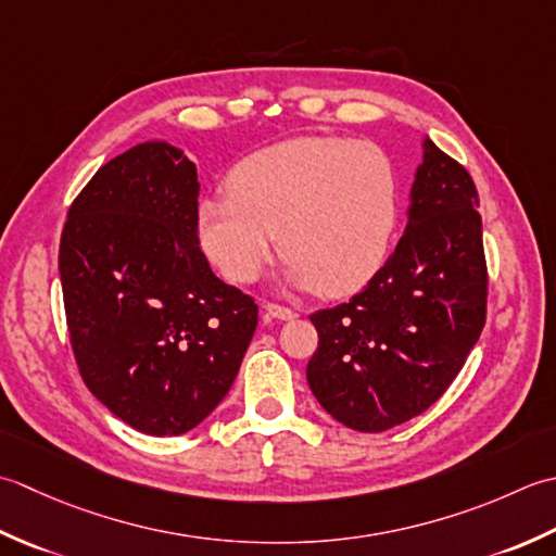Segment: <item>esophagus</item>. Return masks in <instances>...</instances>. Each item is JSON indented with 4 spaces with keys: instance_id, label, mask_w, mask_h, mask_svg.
<instances>
[{
    "instance_id": "esophagus-1",
    "label": "esophagus",
    "mask_w": 556,
    "mask_h": 556,
    "mask_svg": "<svg viewBox=\"0 0 556 556\" xmlns=\"http://www.w3.org/2000/svg\"><path fill=\"white\" fill-rule=\"evenodd\" d=\"M266 314H270V316H276V319H280V321H288V319H294V309H290V307H286V304H278V302H268L266 304Z\"/></svg>"
}]
</instances>
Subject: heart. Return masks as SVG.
I'll return each instance as SVG.
<instances>
[{"instance_id": "b5f03b06", "label": "heart", "mask_w": 556, "mask_h": 556, "mask_svg": "<svg viewBox=\"0 0 556 556\" xmlns=\"http://www.w3.org/2000/svg\"><path fill=\"white\" fill-rule=\"evenodd\" d=\"M230 197L199 206V242L232 282H252L276 252L316 292L367 286L389 254L399 177L379 146L298 136L247 155L228 177Z\"/></svg>"}]
</instances>
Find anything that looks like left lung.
<instances>
[{
	"label": "left lung",
	"instance_id": "8db88e82",
	"mask_svg": "<svg viewBox=\"0 0 556 556\" xmlns=\"http://www.w3.org/2000/svg\"><path fill=\"white\" fill-rule=\"evenodd\" d=\"M472 177L432 141L413 185L410 220L350 302L314 312L307 365L324 410L357 432H383L437 403L486 319V262Z\"/></svg>",
	"mask_w": 556,
	"mask_h": 556
}]
</instances>
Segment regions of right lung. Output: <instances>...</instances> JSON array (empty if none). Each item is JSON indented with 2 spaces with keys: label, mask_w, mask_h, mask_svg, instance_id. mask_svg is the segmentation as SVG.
I'll use <instances>...</instances> for the list:
<instances>
[{
  "label": "right lung",
  "mask_w": 556,
  "mask_h": 556,
  "mask_svg": "<svg viewBox=\"0 0 556 556\" xmlns=\"http://www.w3.org/2000/svg\"><path fill=\"white\" fill-rule=\"evenodd\" d=\"M197 165L167 143L112 157L66 213L60 278L84 383L143 434L177 437L215 410L258 321L199 249Z\"/></svg>",
  "instance_id": "add662e5"
}]
</instances>
